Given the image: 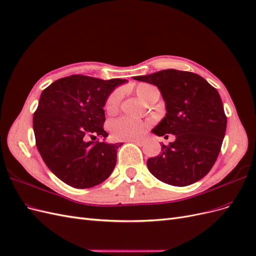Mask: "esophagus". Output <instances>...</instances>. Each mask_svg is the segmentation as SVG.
<instances>
[{
	"mask_svg": "<svg viewBox=\"0 0 256 256\" xmlns=\"http://www.w3.org/2000/svg\"><path fill=\"white\" fill-rule=\"evenodd\" d=\"M128 142H132L138 146H142L144 144V142L142 140H128Z\"/></svg>",
	"mask_w": 256,
	"mask_h": 256,
	"instance_id": "34e87169",
	"label": "esophagus"
}]
</instances>
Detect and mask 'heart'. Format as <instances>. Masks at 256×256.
Listing matches in <instances>:
<instances>
[{"label":"heart","mask_w":256,"mask_h":256,"mask_svg":"<svg viewBox=\"0 0 256 256\" xmlns=\"http://www.w3.org/2000/svg\"><path fill=\"white\" fill-rule=\"evenodd\" d=\"M154 88L150 84H138L136 88V94L143 102H146L150 92ZM122 98L120 90H115L109 96L106 104V110L108 113H113L118 110ZM148 127V122L134 120L127 118H120L110 122L109 129L112 136L115 140H134L143 134L146 128Z\"/></svg>","instance_id":"b5f03b06"}]
</instances>
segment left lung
I'll return each instance as SVG.
<instances>
[{"instance_id": "1", "label": "left lung", "mask_w": 256, "mask_h": 256, "mask_svg": "<svg viewBox=\"0 0 256 256\" xmlns=\"http://www.w3.org/2000/svg\"><path fill=\"white\" fill-rule=\"evenodd\" d=\"M134 80L156 85L166 102V116L152 132L175 141L161 145L147 168L157 180L184 187L198 182L218 158L226 130V116L218 90L202 76L166 69Z\"/></svg>"}]
</instances>
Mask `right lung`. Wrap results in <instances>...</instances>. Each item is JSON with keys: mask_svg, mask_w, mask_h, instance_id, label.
Wrapping results in <instances>:
<instances>
[{"mask_svg": "<svg viewBox=\"0 0 256 256\" xmlns=\"http://www.w3.org/2000/svg\"><path fill=\"white\" fill-rule=\"evenodd\" d=\"M125 79L102 80L74 74L44 90L33 118L36 146L44 162L62 182L76 189L104 182L122 143L104 140V104ZM97 136L102 142H94Z\"/></svg>", "mask_w": 256, "mask_h": 256, "instance_id": "right-lung-1", "label": "right lung"}]
</instances>
